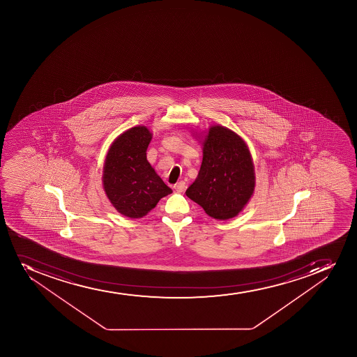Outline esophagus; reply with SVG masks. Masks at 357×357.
Returning <instances> with one entry per match:
<instances>
[{
  "instance_id": "obj_1",
  "label": "esophagus",
  "mask_w": 357,
  "mask_h": 357,
  "mask_svg": "<svg viewBox=\"0 0 357 357\" xmlns=\"http://www.w3.org/2000/svg\"><path fill=\"white\" fill-rule=\"evenodd\" d=\"M174 191L178 192V193H181V192H184L186 190V184H185L184 181H179V183H176L174 186Z\"/></svg>"
}]
</instances>
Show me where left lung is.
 <instances>
[{
	"instance_id": "1",
	"label": "left lung",
	"mask_w": 357,
	"mask_h": 357,
	"mask_svg": "<svg viewBox=\"0 0 357 357\" xmlns=\"http://www.w3.org/2000/svg\"><path fill=\"white\" fill-rule=\"evenodd\" d=\"M202 144V167L186 195L213 219L235 218L254 193L250 151L238 135L222 126L209 128Z\"/></svg>"
}]
</instances>
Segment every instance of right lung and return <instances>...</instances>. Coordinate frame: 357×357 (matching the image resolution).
<instances>
[{"label": "right lung", "instance_id": "right-lung-1", "mask_svg": "<svg viewBox=\"0 0 357 357\" xmlns=\"http://www.w3.org/2000/svg\"><path fill=\"white\" fill-rule=\"evenodd\" d=\"M152 134L144 126L124 131L110 145L103 166L107 197L117 212L139 219L172 193L146 159Z\"/></svg>", "mask_w": 357, "mask_h": 357}]
</instances>
